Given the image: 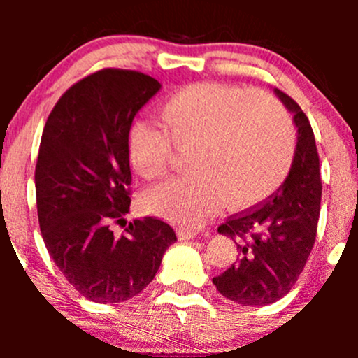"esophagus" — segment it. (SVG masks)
Instances as JSON below:
<instances>
[{"mask_svg":"<svg viewBox=\"0 0 358 358\" xmlns=\"http://www.w3.org/2000/svg\"><path fill=\"white\" fill-rule=\"evenodd\" d=\"M197 236V232L196 230H187V229H182V230H178V237L180 239H194V237Z\"/></svg>","mask_w":358,"mask_h":358,"instance_id":"34e87169","label":"esophagus"}]
</instances>
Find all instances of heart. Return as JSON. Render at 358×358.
<instances>
[{
    "label": "heart",
    "instance_id": "b5f03b06",
    "mask_svg": "<svg viewBox=\"0 0 358 358\" xmlns=\"http://www.w3.org/2000/svg\"><path fill=\"white\" fill-rule=\"evenodd\" d=\"M162 129L136 121L128 131L131 168L145 180L169 171L175 149L189 173L147 190L143 204L180 225H199L225 199L251 208L284 183L296 152L286 109L252 88L194 83L162 100Z\"/></svg>",
    "mask_w": 358,
    "mask_h": 358
}]
</instances>
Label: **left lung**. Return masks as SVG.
I'll use <instances>...</instances> for the list:
<instances>
[{"mask_svg": "<svg viewBox=\"0 0 358 358\" xmlns=\"http://www.w3.org/2000/svg\"><path fill=\"white\" fill-rule=\"evenodd\" d=\"M275 95L294 114L298 128L294 161L275 194L252 208L229 216L220 234L239 241L237 263L213 284L239 305H270L291 291L312 252L320 215L322 182L319 152L308 117L289 95Z\"/></svg>", "mask_w": 358, "mask_h": 358, "instance_id": "8db88e82", "label": "left lung"}]
</instances>
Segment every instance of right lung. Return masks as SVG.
Returning <instances> with one entry per match:
<instances>
[{
    "label": "right lung",
    "instance_id": "obj_1",
    "mask_svg": "<svg viewBox=\"0 0 358 358\" xmlns=\"http://www.w3.org/2000/svg\"><path fill=\"white\" fill-rule=\"evenodd\" d=\"M159 88L143 72L102 69L60 96L43 129L34 173L43 241L69 284L95 303L142 292L176 241L154 216L121 236L110 229L131 202L129 126Z\"/></svg>",
    "mask_w": 358,
    "mask_h": 358
}]
</instances>
